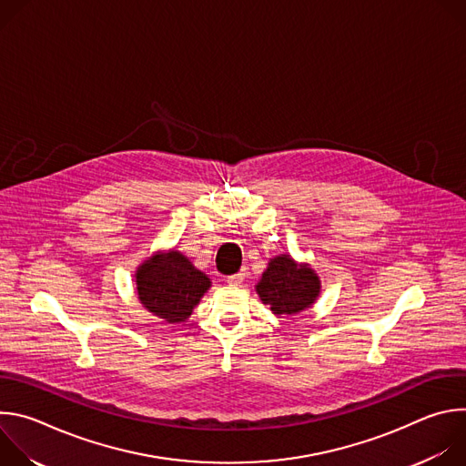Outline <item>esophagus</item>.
<instances>
[{
  "mask_svg": "<svg viewBox=\"0 0 466 466\" xmlns=\"http://www.w3.org/2000/svg\"><path fill=\"white\" fill-rule=\"evenodd\" d=\"M243 279H245V273L241 271V273H236V275L227 277V284H228V286H239V284L243 282Z\"/></svg>",
  "mask_w": 466,
  "mask_h": 466,
  "instance_id": "esophagus-1",
  "label": "esophagus"
}]
</instances>
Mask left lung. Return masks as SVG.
<instances>
[{
	"label": "left lung",
	"instance_id": "8db88e82",
	"mask_svg": "<svg viewBox=\"0 0 466 466\" xmlns=\"http://www.w3.org/2000/svg\"><path fill=\"white\" fill-rule=\"evenodd\" d=\"M320 289L319 277L308 265H297L289 256H277L261 275L256 291L277 315H295L313 304Z\"/></svg>",
	"mask_w": 466,
	"mask_h": 466
}]
</instances>
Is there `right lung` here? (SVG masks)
I'll use <instances>...</instances> for the list:
<instances>
[{"label":"right lung","mask_w":466,"mask_h":466,"mask_svg":"<svg viewBox=\"0 0 466 466\" xmlns=\"http://www.w3.org/2000/svg\"><path fill=\"white\" fill-rule=\"evenodd\" d=\"M142 304L167 322L187 319L210 288V279L197 271L180 252L158 254L140 265L137 273Z\"/></svg>","instance_id":"obj_1"}]
</instances>
